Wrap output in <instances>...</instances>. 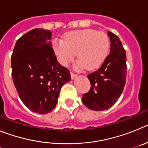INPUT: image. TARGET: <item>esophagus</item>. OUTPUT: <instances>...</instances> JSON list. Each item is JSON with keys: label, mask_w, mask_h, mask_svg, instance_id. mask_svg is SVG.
I'll return each mask as SVG.
<instances>
[{"label": "esophagus", "mask_w": 148, "mask_h": 148, "mask_svg": "<svg viewBox=\"0 0 148 148\" xmlns=\"http://www.w3.org/2000/svg\"><path fill=\"white\" fill-rule=\"evenodd\" d=\"M70 75H71V78H72V79H74V78H75V77L77 76L76 74H75V73H70Z\"/></svg>", "instance_id": "34e87169"}]
</instances>
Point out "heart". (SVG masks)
I'll return each instance as SVG.
<instances>
[{"label":"heart","instance_id":"heart-1","mask_svg":"<svg viewBox=\"0 0 148 148\" xmlns=\"http://www.w3.org/2000/svg\"><path fill=\"white\" fill-rule=\"evenodd\" d=\"M53 48L58 61L67 66L78 54L75 64L78 70L87 66L89 70L97 69L108 57L110 40L104 32L92 29L71 31L65 34L64 40L56 38Z\"/></svg>","mask_w":148,"mask_h":148}]
</instances>
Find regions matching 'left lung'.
<instances>
[{"instance_id":"8db88e82","label":"left lung","mask_w":148,"mask_h":148,"mask_svg":"<svg viewBox=\"0 0 148 148\" xmlns=\"http://www.w3.org/2000/svg\"><path fill=\"white\" fill-rule=\"evenodd\" d=\"M110 41V55L99 70L87 75L91 87L84 94V104L92 110L110 108L119 98L126 82V53L119 38L108 32Z\"/></svg>"}]
</instances>
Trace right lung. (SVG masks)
Masks as SVG:
<instances>
[{"label":"right lung","mask_w":148,"mask_h":148,"mask_svg":"<svg viewBox=\"0 0 148 148\" xmlns=\"http://www.w3.org/2000/svg\"><path fill=\"white\" fill-rule=\"evenodd\" d=\"M52 32L37 28L17 40L11 58L12 76L22 102L38 114L56 108L62 86L71 80L52 47Z\"/></svg>","instance_id":"1"}]
</instances>
